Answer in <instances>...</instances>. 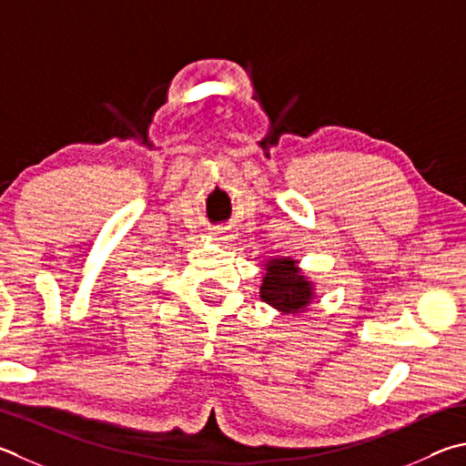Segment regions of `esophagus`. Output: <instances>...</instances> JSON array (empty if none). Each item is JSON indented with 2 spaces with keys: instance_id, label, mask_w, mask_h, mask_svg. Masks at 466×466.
<instances>
[{
  "instance_id": "obj_1",
  "label": "esophagus",
  "mask_w": 466,
  "mask_h": 466,
  "mask_svg": "<svg viewBox=\"0 0 466 466\" xmlns=\"http://www.w3.org/2000/svg\"><path fill=\"white\" fill-rule=\"evenodd\" d=\"M214 236H216V238H219V240H230V234L224 232V230H216Z\"/></svg>"
}]
</instances>
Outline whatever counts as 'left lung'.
I'll list each match as a JSON object with an SVG mask.
<instances>
[{
    "instance_id": "1",
    "label": "left lung",
    "mask_w": 466,
    "mask_h": 466,
    "mask_svg": "<svg viewBox=\"0 0 466 466\" xmlns=\"http://www.w3.org/2000/svg\"><path fill=\"white\" fill-rule=\"evenodd\" d=\"M260 299L283 314H299L314 299V283L298 268V260L270 258L265 265Z\"/></svg>"
}]
</instances>
